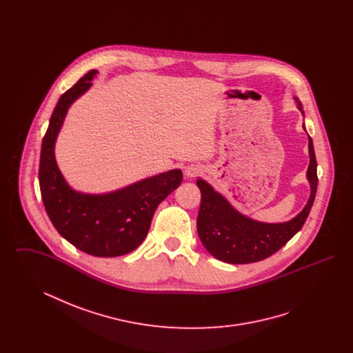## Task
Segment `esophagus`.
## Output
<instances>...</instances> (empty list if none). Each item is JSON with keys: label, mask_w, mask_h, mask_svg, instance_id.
I'll use <instances>...</instances> for the list:
<instances>
[{"label": "esophagus", "mask_w": 353, "mask_h": 353, "mask_svg": "<svg viewBox=\"0 0 353 353\" xmlns=\"http://www.w3.org/2000/svg\"><path fill=\"white\" fill-rule=\"evenodd\" d=\"M200 173H201V168L197 167V165H190V167H188V168L185 169V176H186L188 179L196 177V176H199Z\"/></svg>", "instance_id": "obj_1"}]
</instances>
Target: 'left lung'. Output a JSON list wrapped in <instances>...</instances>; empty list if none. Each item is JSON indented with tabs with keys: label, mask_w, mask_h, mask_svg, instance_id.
<instances>
[{
	"label": "left lung",
	"mask_w": 353,
	"mask_h": 353,
	"mask_svg": "<svg viewBox=\"0 0 353 353\" xmlns=\"http://www.w3.org/2000/svg\"><path fill=\"white\" fill-rule=\"evenodd\" d=\"M294 101L304 117L302 103L296 97H294ZM303 130L305 131L304 123ZM308 154L310 164L305 177L310 184V197L302 210L285 222H262L242 214L223 194L199 177L196 184L201 190V206L197 232L205 249L222 262L245 265L262 261L283 248L302 229L318 189V165L310 136Z\"/></svg>",
	"instance_id": "obj_1"
}]
</instances>
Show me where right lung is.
Wrapping results in <instances>:
<instances>
[{
    "instance_id": "right-lung-1",
    "label": "right lung",
    "mask_w": 353,
    "mask_h": 353,
    "mask_svg": "<svg viewBox=\"0 0 353 353\" xmlns=\"http://www.w3.org/2000/svg\"><path fill=\"white\" fill-rule=\"evenodd\" d=\"M98 70H91L57 103L39 160L42 201L54 228L81 252L112 258L134 252L145 239L159 206L183 181L181 169H170L107 193H84L63 177L55 159V143L68 108L87 92Z\"/></svg>"
}]
</instances>
